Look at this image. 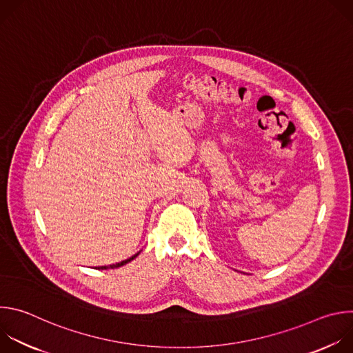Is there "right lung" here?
<instances>
[{
    "label": "right lung",
    "instance_id": "right-lung-1",
    "mask_svg": "<svg viewBox=\"0 0 353 353\" xmlns=\"http://www.w3.org/2000/svg\"><path fill=\"white\" fill-rule=\"evenodd\" d=\"M139 254V251H138V253L137 254H134L132 257H130V259H127V260H124V261H121V263H117V264H112V265H103V267H99L97 270H108V268H119V267H121V265H125L127 263H130V261H132Z\"/></svg>",
    "mask_w": 353,
    "mask_h": 353
}]
</instances>
